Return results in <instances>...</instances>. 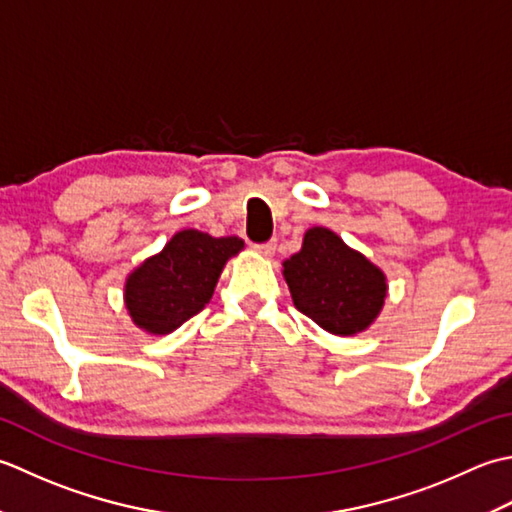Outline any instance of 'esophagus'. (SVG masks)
<instances>
[{"instance_id": "esophagus-1", "label": "esophagus", "mask_w": 512, "mask_h": 512, "mask_svg": "<svg viewBox=\"0 0 512 512\" xmlns=\"http://www.w3.org/2000/svg\"><path fill=\"white\" fill-rule=\"evenodd\" d=\"M256 252H258L260 256L271 258V256L276 254V241H269V243H263V245H256Z\"/></svg>"}]
</instances>
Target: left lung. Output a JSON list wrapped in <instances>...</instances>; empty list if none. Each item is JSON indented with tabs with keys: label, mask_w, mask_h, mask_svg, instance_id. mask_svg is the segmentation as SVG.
Listing matches in <instances>:
<instances>
[{
	"label": "left lung",
	"mask_w": 512,
	"mask_h": 512,
	"mask_svg": "<svg viewBox=\"0 0 512 512\" xmlns=\"http://www.w3.org/2000/svg\"><path fill=\"white\" fill-rule=\"evenodd\" d=\"M298 311L333 336H356L380 316L387 274L327 227H311L300 252L283 263Z\"/></svg>",
	"instance_id": "obj_1"
}]
</instances>
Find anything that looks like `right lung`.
<instances>
[{
  "mask_svg": "<svg viewBox=\"0 0 512 512\" xmlns=\"http://www.w3.org/2000/svg\"><path fill=\"white\" fill-rule=\"evenodd\" d=\"M243 238H214L198 229L176 232L159 254L134 267L123 302L134 325L150 336H168L214 296L229 258L243 252Z\"/></svg>",
  "mask_w": 512,
  "mask_h": 512,
  "instance_id": "1",
  "label": "right lung"
}]
</instances>
